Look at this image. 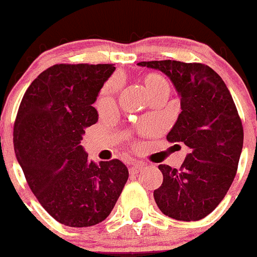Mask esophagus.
Masks as SVG:
<instances>
[{"label": "esophagus", "instance_id": "esophagus-1", "mask_svg": "<svg viewBox=\"0 0 257 257\" xmlns=\"http://www.w3.org/2000/svg\"><path fill=\"white\" fill-rule=\"evenodd\" d=\"M144 169V164H140V162H132L131 166H130V172L131 174H137L141 170Z\"/></svg>", "mask_w": 257, "mask_h": 257}]
</instances>
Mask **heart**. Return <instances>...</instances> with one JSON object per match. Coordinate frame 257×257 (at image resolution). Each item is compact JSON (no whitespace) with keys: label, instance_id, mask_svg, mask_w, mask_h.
<instances>
[{"label":"heart","instance_id":"obj_1","mask_svg":"<svg viewBox=\"0 0 257 257\" xmlns=\"http://www.w3.org/2000/svg\"><path fill=\"white\" fill-rule=\"evenodd\" d=\"M145 88L147 91V95L152 96L154 93H156L157 91L162 90V88H169L166 80L164 77H161L160 75H147L144 80ZM118 87L117 81H111L102 91V95H101L100 100H98V105L100 106H106L110 105L112 102L113 93L116 92Z\"/></svg>","mask_w":257,"mask_h":257}]
</instances>
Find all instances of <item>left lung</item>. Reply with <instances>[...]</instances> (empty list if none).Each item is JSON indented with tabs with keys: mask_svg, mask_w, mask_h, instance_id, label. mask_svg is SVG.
Here are the masks:
<instances>
[{
	"mask_svg": "<svg viewBox=\"0 0 257 257\" xmlns=\"http://www.w3.org/2000/svg\"><path fill=\"white\" fill-rule=\"evenodd\" d=\"M137 65L171 80L181 112L166 139L190 149L179 170L160 165L164 181L154 191L155 201L175 220H201L225 197L242 151V123L232 96L222 78L202 63L164 60Z\"/></svg>",
	"mask_w": 257,
	"mask_h": 257,
	"instance_id": "8db88e82",
	"label": "left lung"
}]
</instances>
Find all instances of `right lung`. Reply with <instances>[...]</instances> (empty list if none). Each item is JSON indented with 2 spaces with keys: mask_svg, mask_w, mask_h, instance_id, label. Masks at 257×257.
<instances>
[{
  "mask_svg": "<svg viewBox=\"0 0 257 257\" xmlns=\"http://www.w3.org/2000/svg\"><path fill=\"white\" fill-rule=\"evenodd\" d=\"M115 70L112 63L51 66L27 88L15 121V154L30 189L71 227L105 220L128 179L120 160L96 164L81 146L85 128L98 120L92 105Z\"/></svg>",
  "mask_w": 257,
  "mask_h": 257,
  "instance_id": "right-lung-1",
  "label": "right lung"
}]
</instances>
